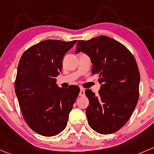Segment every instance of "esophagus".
Returning <instances> with one entry per match:
<instances>
[{"instance_id":"esophagus-1","label":"esophagus","mask_w":154,"mask_h":154,"mask_svg":"<svg viewBox=\"0 0 154 154\" xmlns=\"http://www.w3.org/2000/svg\"><path fill=\"white\" fill-rule=\"evenodd\" d=\"M79 96H85V90L84 88L80 89V93H79Z\"/></svg>"}]
</instances>
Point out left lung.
Returning <instances> with one entry per match:
<instances>
[{
    "instance_id": "8db88e82",
    "label": "left lung",
    "mask_w": 154,
    "mask_h": 154,
    "mask_svg": "<svg viewBox=\"0 0 154 154\" xmlns=\"http://www.w3.org/2000/svg\"><path fill=\"white\" fill-rule=\"evenodd\" d=\"M79 52L90 57L92 73L99 75L101 84L98 96L85 90L90 101L88 124L99 134L116 132L129 120L138 102L140 75L135 58L122 44L104 35L79 40L75 53Z\"/></svg>"
}]
</instances>
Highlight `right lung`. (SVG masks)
<instances>
[{"label": "right lung", "mask_w": 154, "mask_h": 154, "mask_svg": "<svg viewBox=\"0 0 154 154\" xmlns=\"http://www.w3.org/2000/svg\"><path fill=\"white\" fill-rule=\"evenodd\" d=\"M77 41L41 42L32 46L19 61L15 90L23 119L37 134L53 136L64 131L80 89L58 88L56 78L62 60Z\"/></svg>", "instance_id": "add662e5"}]
</instances>
